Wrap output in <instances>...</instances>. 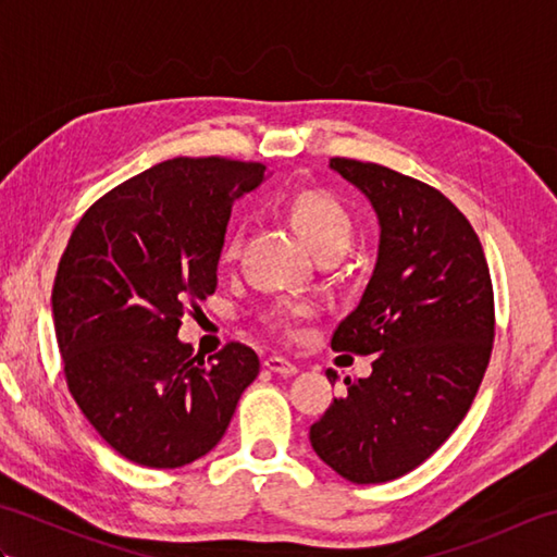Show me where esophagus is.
Instances as JSON below:
<instances>
[{"mask_svg":"<svg viewBox=\"0 0 557 557\" xmlns=\"http://www.w3.org/2000/svg\"><path fill=\"white\" fill-rule=\"evenodd\" d=\"M263 366H265L268 371L280 373V375H294V373H297V366H294V363L287 361V359H282V357H268V359L263 361Z\"/></svg>","mask_w":557,"mask_h":557,"instance_id":"34e87169","label":"esophagus"}]
</instances>
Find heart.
<instances>
[{
    "label": "heart",
    "instance_id": "obj_1",
    "mask_svg": "<svg viewBox=\"0 0 557 557\" xmlns=\"http://www.w3.org/2000/svg\"><path fill=\"white\" fill-rule=\"evenodd\" d=\"M287 212L294 227L306 239L318 256H342L351 246L354 239V218L347 206L333 194L321 188H309L289 198ZM246 242V222H236L230 230L222 246L224 260H236L244 251ZM311 311V306L299 299H280L263 313L265 323L282 333H294L297 321Z\"/></svg>",
    "mask_w": 557,
    "mask_h": 557
}]
</instances>
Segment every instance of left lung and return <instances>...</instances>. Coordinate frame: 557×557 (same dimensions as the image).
<instances>
[{
	"label": "left lung",
	"instance_id": "1",
	"mask_svg": "<svg viewBox=\"0 0 557 557\" xmlns=\"http://www.w3.org/2000/svg\"><path fill=\"white\" fill-rule=\"evenodd\" d=\"M330 168L381 220L369 287L330 339L335 351L373 354V373L345 377L311 445L347 481L385 483L417 469L467 417L493 349V282L474 227L437 188L375 162L333 158Z\"/></svg>",
	"mask_w": 557,
	"mask_h": 557
}]
</instances>
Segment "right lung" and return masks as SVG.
I'll return each instance as SVG.
<instances>
[{"mask_svg":"<svg viewBox=\"0 0 557 557\" xmlns=\"http://www.w3.org/2000/svg\"><path fill=\"white\" fill-rule=\"evenodd\" d=\"M265 164L174 158L114 186L69 236L52 287L71 397L114 453L176 469L220 443L260 361L227 342L194 357L182 315L218 289L232 203Z\"/></svg>","mask_w":557,"mask_h":557,"instance_id":"obj_1","label":"right lung"}]
</instances>
